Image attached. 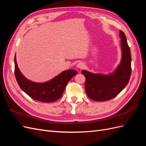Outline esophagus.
I'll return each instance as SVG.
<instances>
[{
  "instance_id": "esophagus-1",
  "label": "esophagus",
  "mask_w": 146,
  "mask_h": 146,
  "mask_svg": "<svg viewBox=\"0 0 146 146\" xmlns=\"http://www.w3.org/2000/svg\"><path fill=\"white\" fill-rule=\"evenodd\" d=\"M76 66H77V68L78 69H83V68H84V67H85V64L82 62H79L77 64Z\"/></svg>"
}]
</instances>
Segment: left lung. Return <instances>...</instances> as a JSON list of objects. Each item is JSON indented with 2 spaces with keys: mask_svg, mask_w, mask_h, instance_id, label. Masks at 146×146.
<instances>
[{
  "mask_svg": "<svg viewBox=\"0 0 146 146\" xmlns=\"http://www.w3.org/2000/svg\"><path fill=\"white\" fill-rule=\"evenodd\" d=\"M121 38V60L120 63L112 73L108 74H94L83 70L86 81L85 88L90 99L96 101H105L111 99L124 89L130 80L131 68L130 49L125 35L119 31Z\"/></svg>",
  "mask_w": 146,
  "mask_h": 146,
  "instance_id": "obj_1",
  "label": "left lung"
}]
</instances>
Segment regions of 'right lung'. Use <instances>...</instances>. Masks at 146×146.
<instances>
[{
    "label": "right lung",
    "instance_id": "add662e5",
    "mask_svg": "<svg viewBox=\"0 0 146 146\" xmlns=\"http://www.w3.org/2000/svg\"><path fill=\"white\" fill-rule=\"evenodd\" d=\"M15 74L21 90L31 98L42 102H52L62 96L66 85L77 72L76 70H66L51 80L45 82H35L26 78L22 74L15 56Z\"/></svg>",
    "mask_w": 146,
    "mask_h": 146
}]
</instances>
